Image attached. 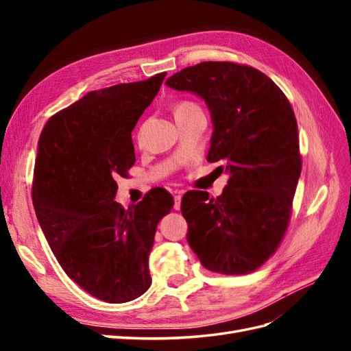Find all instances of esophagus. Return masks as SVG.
Wrapping results in <instances>:
<instances>
[{"mask_svg":"<svg viewBox=\"0 0 351 351\" xmlns=\"http://www.w3.org/2000/svg\"><path fill=\"white\" fill-rule=\"evenodd\" d=\"M183 193H184V190H176V195H174V209H180V204H182Z\"/></svg>","mask_w":351,"mask_h":351,"instance_id":"34e87169","label":"esophagus"}]
</instances>
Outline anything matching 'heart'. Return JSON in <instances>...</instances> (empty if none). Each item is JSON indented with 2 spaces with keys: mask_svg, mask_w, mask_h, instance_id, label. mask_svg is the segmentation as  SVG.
<instances>
[{
  "mask_svg": "<svg viewBox=\"0 0 351 351\" xmlns=\"http://www.w3.org/2000/svg\"><path fill=\"white\" fill-rule=\"evenodd\" d=\"M199 107L195 104V102H190V101H182L178 102L176 107H174V114L176 115H182V114H186V112H190L193 110H197Z\"/></svg>",
  "mask_w": 351,
  "mask_h": 351,
  "instance_id": "heart-1",
  "label": "heart"
}]
</instances>
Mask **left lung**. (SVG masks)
Listing matches in <instances>:
<instances>
[{"mask_svg":"<svg viewBox=\"0 0 351 351\" xmlns=\"http://www.w3.org/2000/svg\"><path fill=\"white\" fill-rule=\"evenodd\" d=\"M165 83L205 101L214 125L206 159L226 162L218 168L230 176L218 197L183 196L190 247L209 271L258 269L284 237L302 173L291 105L267 74L230 61L186 67Z\"/></svg>","mask_w":351,"mask_h":351,"instance_id":"8db88e82","label":"left lung"}]
</instances>
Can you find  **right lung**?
Listing matches in <instances>:
<instances>
[{"label": "right lung", "mask_w": 351, "mask_h": 351, "mask_svg": "<svg viewBox=\"0 0 351 351\" xmlns=\"http://www.w3.org/2000/svg\"><path fill=\"white\" fill-rule=\"evenodd\" d=\"M167 73L92 90L52 115L38 142L32 200L61 268L84 291L125 303L151 287L147 256L174 199L156 187L124 209L117 176L136 156L132 132Z\"/></svg>", "instance_id": "add662e5"}]
</instances>
